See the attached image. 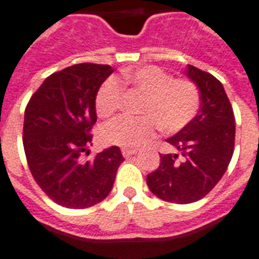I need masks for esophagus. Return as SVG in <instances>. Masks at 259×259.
<instances>
[{"instance_id":"esophagus-1","label":"esophagus","mask_w":259,"mask_h":259,"mask_svg":"<svg viewBox=\"0 0 259 259\" xmlns=\"http://www.w3.org/2000/svg\"><path fill=\"white\" fill-rule=\"evenodd\" d=\"M137 153V151H133V149H122V155H123V157H126V159H129L130 156H133Z\"/></svg>"}]
</instances>
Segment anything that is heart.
Masks as SVG:
<instances>
[{"label": "heart", "instance_id": "1", "mask_svg": "<svg viewBox=\"0 0 259 259\" xmlns=\"http://www.w3.org/2000/svg\"><path fill=\"white\" fill-rule=\"evenodd\" d=\"M123 85L144 95L140 106L141 116H121L102 129V138L108 145L136 149L145 145L157 127L164 133L185 129L200 110L201 95L194 82L174 78L157 66L127 69L119 76L108 77L99 87L95 98L96 112L103 118L114 115L121 107Z\"/></svg>", "mask_w": 259, "mask_h": 259}]
</instances>
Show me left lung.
I'll return each mask as SVG.
<instances>
[{
    "label": "left lung",
    "mask_w": 259,
    "mask_h": 259,
    "mask_svg": "<svg viewBox=\"0 0 259 259\" xmlns=\"http://www.w3.org/2000/svg\"><path fill=\"white\" fill-rule=\"evenodd\" d=\"M198 87L201 107L189 125L167 143L181 152L160 155V165L147 177L161 200L190 204L204 198L228 168L235 145V116L223 84L193 65L185 72Z\"/></svg>",
    "instance_id": "obj_1"
}]
</instances>
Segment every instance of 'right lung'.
Returning a JSON list of instances; mask_svg holds the SVG:
<instances>
[{"instance_id": "right-lung-1", "label": "right lung", "mask_w": 259, "mask_h": 259, "mask_svg": "<svg viewBox=\"0 0 259 259\" xmlns=\"http://www.w3.org/2000/svg\"><path fill=\"white\" fill-rule=\"evenodd\" d=\"M114 69L78 64L53 73L31 96L24 112L23 145L35 182L55 204L90 208L112 189L125 160L118 147L85 161L96 123L95 98Z\"/></svg>"}]
</instances>
